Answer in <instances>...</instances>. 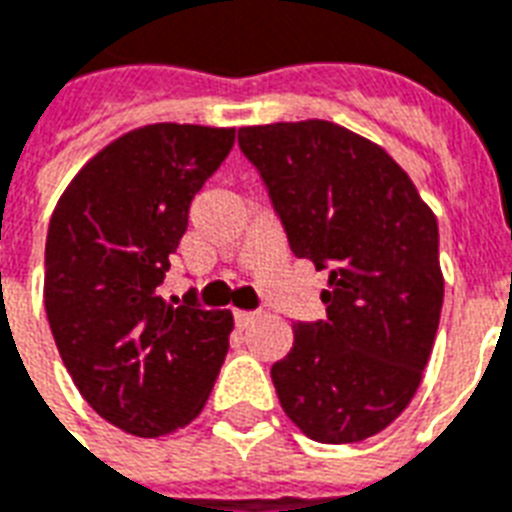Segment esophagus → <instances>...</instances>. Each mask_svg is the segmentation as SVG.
Segmentation results:
<instances>
[{"label": "esophagus", "instance_id": "1", "mask_svg": "<svg viewBox=\"0 0 512 512\" xmlns=\"http://www.w3.org/2000/svg\"><path fill=\"white\" fill-rule=\"evenodd\" d=\"M233 319H236V325L239 327H247L257 319V311H233Z\"/></svg>", "mask_w": 512, "mask_h": 512}]
</instances>
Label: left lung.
Masks as SVG:
<instances>
[{
  "label": "left lung",
  "mask_w": 512,
  "mask_h": 512,
  "mask_svg": "<svg viewBox=\"0 0 512 512\" xmlns=\"http://www.w3.org/2000/svg\"><path fill=\"white\" fill-rule=\"evenodd\" d=\"M295 257L327 271V319L298 322L271 368L317 443H360L416 395L443 308L438 220L378 144L327 120L239 128Z\"/></svg>",
  "instance_id": "1"
}]
</instances>
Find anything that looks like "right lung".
Here are the masks:
<instances>
[{
	"mask_svg": "<svg viewBox=\"0 0 512 512\" xmlns=\"http://www.w3.org/2000/svg\"><path fill=\"white\" fill-rule=\"evenodd\" d=\"M233 139V128H136L85 163L50 217L45 311L58 354L93 411L139 438L190 424L228 354V311L193 292L166 303L158 287Z\"/></svg>",
	"mask_w": 512,
	"mask_h": 512,
	"instance_id": "1",
	"label": "right lung"
}]
</instances>
